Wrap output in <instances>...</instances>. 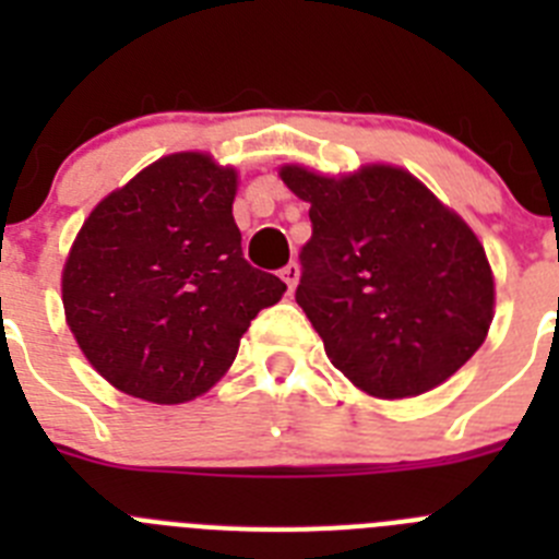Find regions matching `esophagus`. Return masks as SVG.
<instances>
[{"instance_id":"esophagus-1","label":"esophagus","mask_w":559,"mask_h":559,"mask_svg":"<svg viewBox=\"0 0 559 559\" xmlns=\"http://www.w3.org/2000/svg\"><path fill=\"white\" fill-rule=\"evenodd\" d=\"M280 276H283V280H285V285H288V290H294L296 283H299V265L288 263L283 271H280Z\"/></svg>"}]
</instances>
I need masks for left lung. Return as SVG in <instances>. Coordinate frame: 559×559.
Instances as JSON below:
<instances>
[{
	"mask_svg": "<svg viewBox=\"0 0 559 559\" xmlns=\"http://www.w3.org/2000/svg\"><path fill=\"white\" fill-rule=\"evenodd\" d=\"M280 176L310 204L296 302L335 369L374 397H414L473 358L496 290L471 226L397 167Z\"/></svg>",
	"mask_w": 559,
	"mask_h": 559,
	"instance_id": "left-lung-1",
	"label": "left lung"
}]
</instances>
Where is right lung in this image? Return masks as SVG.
I'll return each mask as SVG.
<instances>
[{
    "instance_id": "right-lung-1",
    "label": "right lung",
    "mask_w": 559,
    "mask_h": 559,
    "mask_svg": "<svg viewBox=\"0 0 559 559\" xmlns=\"http://www.w3.org/2000/svg\"><path fill=\"white\" fill-rule=\"evenodd\" d=\"M237 173L173 153L111 192L63 265V310L88 364L131 397L185 403L231 367L285 283L246 263Z\"/></svg>"
}]
</instances>
